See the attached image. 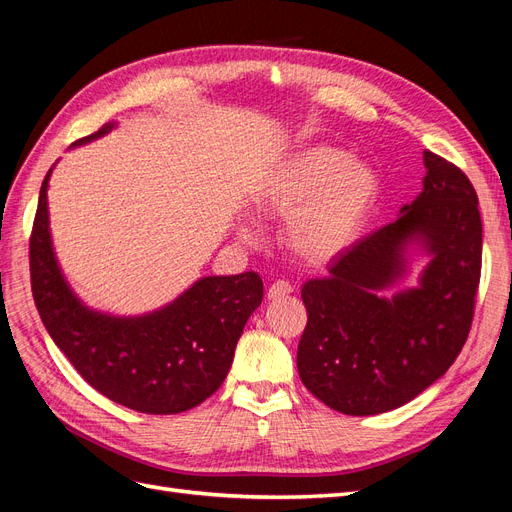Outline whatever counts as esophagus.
<instances>
[{
	"label": "esophagus",
	"instance_id": "1",
	"mask_svg": "<svg viewBox=\"0 0 512 512\" xmlns=\"http://www.w3.org/2000/svg\"><path fill=\"white\" fill-rule=\"evenodd\" d=\"M290 292H292V286H290L288 282L280 280V282H275V284H271V286H269V290H267V297H269L271 301H277V299H282V297H288Z\"/></svg>",
	"mask_w": 512,
	"mask_h": 512
}]
</instances>
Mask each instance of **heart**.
Segmentation results:
<instances>
[{"mask_svg": "<svg viewBox=\"0 0 512 512\" xmlns=\"http://www.w3.org/2000/svg\"><path fill=\"white\" fill-rule=\"evenodd\" d=\"M380 192L376 170L346 151L309 145L277 164L262 190V209L286 218L290 250L307 262H329L352 245L363 230ZM239 237L254 239L252 226Z\"/></svg>", "mask_w": 512, "mask_h": 512, "instance_id": "b5f03b06", "label": "heart"}]
</instances>
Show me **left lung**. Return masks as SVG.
Instances as JSON below:
<instances>
[{"label": "left lung", "mask_w": 512, "mask_h": 512, "mask_svg": "<svg viewBox=\"0 0 512 512\" xmlns=\"http://www.w3.org/2000/svg\"><path fill=\"white\" fill-rule=\"evenodd\" d=\"M423 162V190L399 218L301 288L299 376L337 412L371 416L408 404L446 374L468 339L483 256L478 196L455 164L431 151ZM418 257L428 262L417 286L397 289Z\"/></svg>", "instance_id": "8db88e82"}]
</instances>
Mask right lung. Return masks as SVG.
Here are the masks:
<instances>
[{"label":"right lung","mask_w":512,"mask_h":512,"mask_svg":"<svg viewBox=\"0 0 512 512\" xmlns=\"http://www.w3.org/2000/svg\"><path fill=\"white\" fill-rule=\"evenodd\" d=\"M117 128L108 121L72 147ZM46 173L32 241V290L38 314L55 346L98 393L145 414H179L220 389L235 359L245 322L262 303L254 271L207 275L177 299L141 316H115L81 301L68 284L51 237Z\"/></svg>","instance_id":"add662e5"}]
</instances>
